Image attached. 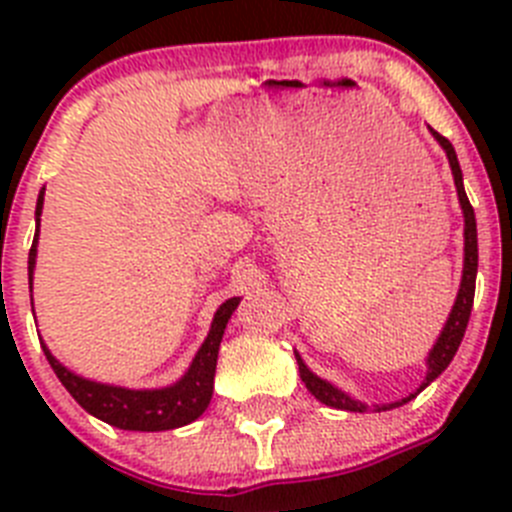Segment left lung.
I'll list each match as a JSON object with an SVG mask.
<instances>
[{
  "label": "left lung",
  "mask_w": 512,
  "mask_h": 512,
  "mask_svg": "<svg viewBox=\"0 0 512 512\" xmlns=\"http://www.w3.org/2000/svg\"><path fill=\"white\" fill-rule=\"evenodd\" d=\"M431 133H433V138H436L438 143L443 146L446 156H449L451 171H454L456 192H459L461 210H464V277H461V287H459V295H456L454 310H451L449 320H446V325H443V330H441V338L436 341V346H433L431 354H428V374H425L423 384H420V390H425V387H428V384H431L433 379H436L438 374H441L443 369L451 364V359H454L456 348H459L461 338H464V330H467L469 315H472L474 282H477V220H474V210H472V205H469L467 192H464V179H461L459 158H456V151L449 140L443 138V135H438L436 130H431ZM297 366H300V377H302V382H305V387L312 392V395H315V400H320L323 405H328V408H336V410H351V413H366V410H369L364 402L351 400V397L343 395L341 390H336L333 384H328V382H323L320 377H315V374H312L310 369L302 364L300 356H297ZM418 392H415V395H418ZM415 395L405 397V400H400V402H392V405H382L379 410L400 408V405H405L408 400H413Z\"/></svg>",
  "instance_id": "obj_1"
}]
</instances>
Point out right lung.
Returning <instances> with one entry per match:
<instances>
[{
    "instance_id": "add662e5",
    "label": "right lung",
    "mask_w": 512,
    "mask_h": 512,
    "mask_svg": "<svg viewBox=\"0 0 512 512\" xmlns=\"http://www.w3.org/2000/svg\"><path fill=\"white\" fill-rule=\"evenodd\" d=\"M40 210H43V194H40L38 207H35V215H40ZM35 246H38V233H35L30 259H27L30 284H33L35 253H38ZM238 302H241V297H233V300L220 305V310L215 312V320H212L210 333H207L205 343L194 356L189 372L174 387H166V390H125V387L89 382V379L76 377L66 366L58 364L51 351L43 346L45 359L56 372V377L61 379L63 387L69 390V395L94 418L122 428V431H171V428H182V425L200 418L207 405H210L217 351H220L225 325H228Z\"/></svg>"
}]
</instances>
